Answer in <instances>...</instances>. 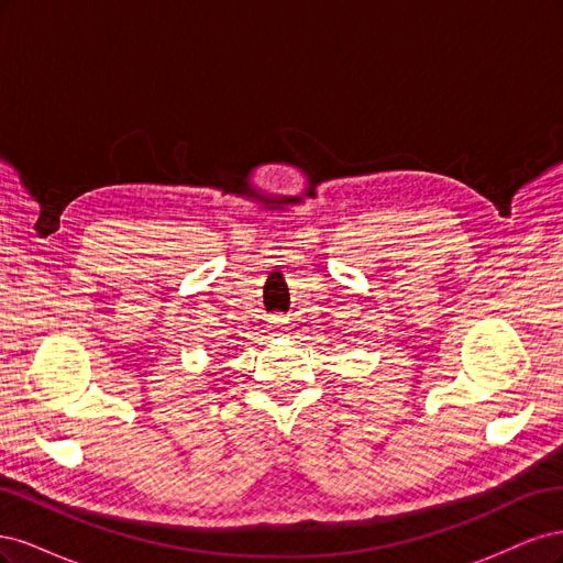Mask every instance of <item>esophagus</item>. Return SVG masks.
<instances>
[{
	"label": "esophagus",
	"mask_w": 563,
	"mask_h": 563,
	"mask_svg": "<svg viewBox=\"0 0 563 563\" xmlns=\"http://www.w3.org/2000/svg\"><path fill=\"white\" fill-rule=\"evenodd\" d=\"M269 327H272V329H282V327H284V317H282V314H275V317H272Z\"/></svg>",
	"instance_id": "obj_1"
}]
</instances>
